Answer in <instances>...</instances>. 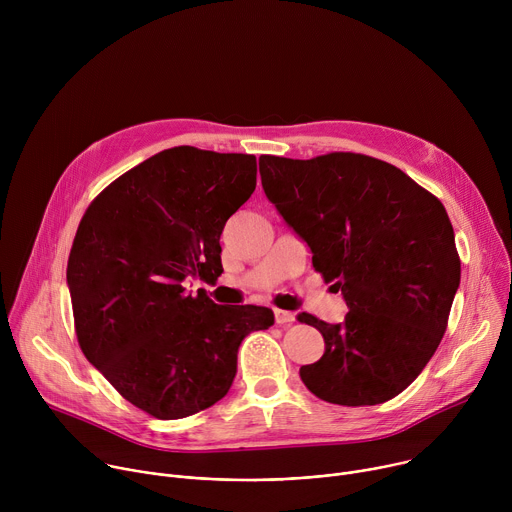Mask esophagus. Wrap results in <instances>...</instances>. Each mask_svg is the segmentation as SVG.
<instances>
[{"label":"esophagus","mask_w":512,"mask_h":512,"mask_svg":"<svg viewBox=\"0 0 512 512\" xmlns=\"http://www.w3.org/2000/svg\"><path fill=\"white\" fill-rule=\"evenodd\" d=\"M273 316H275V322L279 326H287L291 322H296V314L294 312H285V310H273Z\"/></svg>","instance_id":"1"}]
</instances>
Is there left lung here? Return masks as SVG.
Wrapping results in <instances>:
<instances>
[{"instance_id":"1","label":"left lung","mask_w":512,"mask_h":512,"mask_svg":"<svg viewBox=\"0 0 512 512\" xmlns=\"http://www.w3.org/2000/svg\"><path fill=\"white\" fill-rule=\"evenodd\" d=\"M265 196L342 291L348 314L328 324L324 354L300 369L322 401L377 405L423 371L448 326L460 257L444 204L399 168L360 154L259 158Z\"/></svg>"}]
</instances>
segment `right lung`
I'll return each mask as SVG.
<instances>
[{
	"mask_svg": "<svg viewBox=\"0 0 512 512\" xmlns=\"http://www.w3.org/2000/svg\"><path fill=\"white\" fill-rule=\"evenodd\" d=\"M257 160L190 145L164 150L87 208L66 283L79 344L135 407L182 419L223 399L243 338L273 324L261 306H218L190 279L223 273L221 233L249 200Z\"/></svg>",
	"mask_w": 512,
	"mask_h": 512,
	"instance_id": "1",
	"label": "right lung"
}]
</instances>
